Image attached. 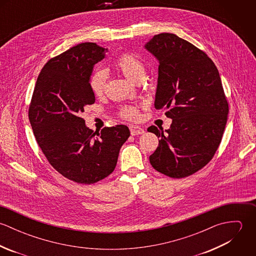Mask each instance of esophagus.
Here are the masks:
<instances>
[{"mask_svg": "<svg viewBox=\"0 0 256 256\" xmlns=\"http://www.w3.org/2000/svg\"><path fill=\"white\" fill-rule=\"evenodd\" d=\"M129 128H130V132H131L132 136L141 135V134L145 133V130L142 127L138 126V125H131Z\"/></svg>", "mask_w": 256, "mask_h": 256, "instance_id": "1", "label": "esophagus"}]
</instances>
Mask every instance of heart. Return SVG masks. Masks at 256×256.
<instances>
[{
	"instance_id": "1",
	"label": "heart",
	"mask_w": 256,
	"mask_h": 256,
	"mask_svg": "<svg viewBox=\"0 0 256 256\" xmlns=\"http://www.w3.org/2000/svg\"><path fill=\"white\" fill-rule=\"evenodd\" d=\"M114 68L123 74L132 82H138L144 80L146 74V66L144 62L130 53L120 55L114 63ZM108 82V74L104 70H96L90 76V88L96 96H100L106 92ZM120 116L129 120L139 118V110L136 106H125L120 110Z\"/></svg>"
}]
</instances>
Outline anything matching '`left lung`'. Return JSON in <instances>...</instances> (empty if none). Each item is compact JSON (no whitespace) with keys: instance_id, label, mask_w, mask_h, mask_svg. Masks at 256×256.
<instances>
[{"instance_id":"obj_1","label":"left lung","mask_w":256,"mask_h":256,"mask_svg":"<svg viewBox=\"0 0 256 256\" xmlns=\"http://www.w3.org/2000/svg\"><path fill=\"white\" fill-rule=\"evenodd\" d=\"M158 61L156 110L172 119L164 131L156 126L158 146L152 166L172 178L189 176L214 156L226 124L228 104L219 71L205 52L174 34H160L145 44Z\"/></svg>"}]
</instances>
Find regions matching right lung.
I'll return each mask as SVG.
<instances>
[{"mask_svg": "<svg viewBox=\"0 0 256 256\" xmlns=\"http://www.w3.org/2000/svg\"><path fill=\"white\" fill-rule=\"evenodd\" d=\"M106 52L84 42L50 59L37 78L28 110L37 144L49 164L76 183L92 184L108 176L130 136L125 125L94 132L80 117L96 102L90 76Z\"/></svg>", "mask_w": 256, "mask_h": 256, "instance_id": "1", "label": "right lung"}]
</instances>
